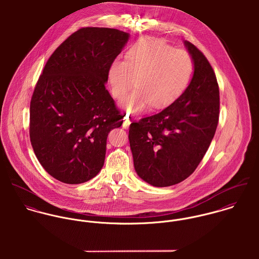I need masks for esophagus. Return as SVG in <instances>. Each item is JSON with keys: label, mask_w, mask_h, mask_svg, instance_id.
I'll use <instances>...</instances> for the list:
<instances>
[{"label": "esophagus", "mask_w": 259, "mask_h": 259, "mask_svg": "<svg viewBox=\"0 0 259 259\" xmlns=\"http://www.w3.org/2000/svg\"><path fill=\"white\" fill-rule=\"evenodd\" d=\"M130 124H131V119H130V117L127 116V115H125L124 117H123V122H122V127L123 128H128V126H130Z\"/></svg>", "instance_id": "obj_1"}]
</instances>
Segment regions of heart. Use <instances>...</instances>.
Instances as JSON below:
<instances>
[{"mask_svg":"<svg viewBox=\"0 0 259 259\" xmlns=\"http://www.w3.org/2000/svg\"><path fill=\"white\" fill-rule=\"evenodd\" d=\"M193 72L191 57L184 50L174 49L156 37H143L126 52L125 60L114 59L108 70L112 96L121 101L127 113L161 110L175 103L185 93Z\"/></svg>","mask_w":259,"mask_h":259,"instance_id":"1","label":"heart"}]
</instances>
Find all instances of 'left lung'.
I'll list each match as a JSON object with an SVG mask.
<instances>
[{
  "mask_svg": "<svg viewBox=\"0 0 259 259\" xmlns=\"http://www.w3.org/2000/svg\"><path fill=\"white\" fill-rule=\"evenodd\" d=\"M194 72L185 93L156 114L134 121L128 140L138 176L164 187L187 179L214 137L220 116V88L205 56L185 40Z\"/></svg>",
  "mask_w": 259,
  "mask_h": 259,
  "instance_id": "obj_1",
  "label": "left lung"
}]
</instances>
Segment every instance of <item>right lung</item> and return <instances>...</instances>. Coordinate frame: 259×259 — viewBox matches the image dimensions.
Returning <instances> with one entry per match:
<instances>
[{"mask_svg":"<svg viewBox=\"0 0 259 259\" xmlns=\"http://www.w3.org/2000/svg\"><path fill=\"white\" fill-rule=\"evenodd\" d=\"M130 35L110 28H81L48 60L30 105V140L54 179L85 183L104 166L107 139L123 115L105 84L111 62Z\"/></svg>","mask_w":259,"mask_h":259,"instance_id":"add662e5","label":"right lung"}]
</instances>
